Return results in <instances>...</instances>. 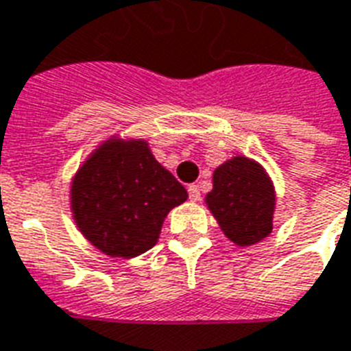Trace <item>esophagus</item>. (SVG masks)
<instances>
[{"instance_id":"1","label":"esophagus","mask_w":351,"mask_h":351,"mask_svg":"<svg viewBox=\"0 0 351 351\" xmlns=\"http://www.w3.org/2000/svg\"><path fill=\"white\" fill-rule=\"evenodd\" d=\"M189 195L192 201H199L201 199L199 184H189Z\"/></svg>"}]
</instances>
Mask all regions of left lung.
<instances>
[{
  "label": "left lung",
  "instance_id": "left-lung-1",
  "mask_svg": "<svg viewBox=\"0 0 351 351\" xmlns=\"http://www.w3.org/2000/svg\"><path fill=\"white\" fill-rule=\"evenodd\" d=\"M205 201L223 234L236 245H254L273 230V181L252 159L238 156L216 168Z\"/></svg>",
  "mask_w": 351,
  "mask_h": 351
}]
</instances>
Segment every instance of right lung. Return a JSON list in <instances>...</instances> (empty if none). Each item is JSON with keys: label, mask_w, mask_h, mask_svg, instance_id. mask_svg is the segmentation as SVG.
Masks as SVG:
<instances>
[{"label": "right lung", "mask_w": 351, "mask_h": 351, "mask_svg": "<svg viewBox=\"0 0 351 351\" xmlns=\"http://www.w3.org/2000/svg\"><path fill=\"white\" fill-rule=\"evenodd\" d=\"M189 194L141 138L113 137L88 157L71 183L78 230L108 256L133 258L156 245L162 221Z\"/></svg>", "instance_id": "add662e5"}]
</instances>
